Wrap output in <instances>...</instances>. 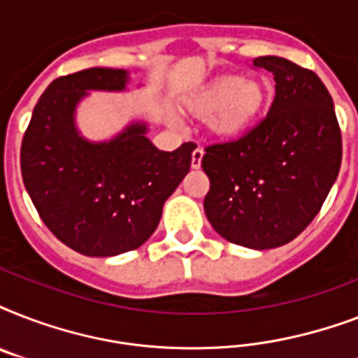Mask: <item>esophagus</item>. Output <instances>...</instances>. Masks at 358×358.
Here are the masks:
<instances>
[{
	"label": "esophagus",
	"mask_w": 358,
	"mask_h": 358,
	"mask_svg": "<svg viewBox=\"0 0 358 358\" xmlns=\"http://www.w3.org/2000/svg\"><path fill=\"white\" fill-rule=\"evenodd\" d=\"M202 156H204V150H202L201 146H196L193 154H191V167L193 169H199L202 163Z\"/></svg>",
	"instance_id": "obj_1"
}]
</instances>
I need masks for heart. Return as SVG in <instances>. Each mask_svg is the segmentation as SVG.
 I'll return each instance as SVG.
<instances>
[{"label":"heart","mask_w":358,"mask_h":358,"mask_svg":"<svg viewBox=\"0 0 358 358\" xmlns=\"http://www.w3.org/2000/svg\"><path fill=\"white\" fill-rule=\"evenodd\" d=\"M264 91L256 81H243L238 76H223L185 102L189 113L208 119L213 134L238 137L249 129L260 113Z\"/></svg>","instance_id":"obj_1"}]
</instances>
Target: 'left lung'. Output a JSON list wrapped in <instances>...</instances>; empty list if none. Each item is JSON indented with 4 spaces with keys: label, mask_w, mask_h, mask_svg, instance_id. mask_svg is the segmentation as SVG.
Here are the masks:
<instances>
[{
    "label": "left lung",
    "mask_w": 358,
    "mask_h": 358,
    "mask_svg": "<svg viewBox=\"0 0 358 358\" xmlns=\"http://www.w3.org/2000/svg\"><path fill=\"white\" fill-rule=\"evenodd\" d=\"M269 70L275 98L238 139L208 145L204 212L219 236L249 249L288 243L322 210L342 163L333 98L316 72L288 59H252Z\"/></svg>",
    "instance_id": "8db88e82"
}]
</instances>
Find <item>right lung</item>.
Instances as JSON below:
<instances>
[{
  "label": "right lung",
  "mask_w": 358,
  "mask_h": 358,
  "mask_svg": "<svg viewBox=\"0 0 358 358\" xmlns=\"http://www.w3.org/2000/svg\"><path fill=\"white\" fill-rule=\"evenodd\" d=\"M126 70L87 69L61 76L44 91L22 139V178L52 234L85 256H115L145 243L163 202L189 173L195 143L173 152L131 124L117 139L92 145L74 128L85 91H122Z\"/></svg>",
  "instance_id": "add662e5"
}]
</instances>
